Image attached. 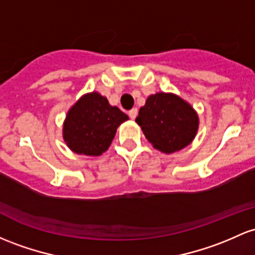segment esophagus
Returning a JSON list of instances; mask_svg holds the SVG:
<instances>
[{
	"label": "esophagus",
	"instance_id": "obj_1",
	"mask_svg": "<svg viewBox=\"0 0 255 255\" xmlns=\"http://www.w3.org/2000/svg\"><path fill=\"white\" fill-rule=\"evenodd\" d=\"M128 115H129V117L132 120H134L136 117V115H138V109H132V110H129V113H128Z\"/></svg>",
	"mask_w": 255,
	"mask_h": 255
}]
</instances>
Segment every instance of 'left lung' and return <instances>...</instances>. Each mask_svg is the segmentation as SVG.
<instances>
[{
	"label": "left lung",
	"instance_id": "obj_1",
	"mask_svg": "<svg viewBox=\"0 0 255 255\" xmlns=\"http://www.w3.org/2000/svg\"><path fill=\"white\" fill-rule=\"evenodd\" d=\"M135 122L153 149L167 155L191 144L200 125L197 113L186 100L164 92L149 96Z\"/></svg>",
	"mask_w": 255,
	"mask_h": 255
}]
</instances>
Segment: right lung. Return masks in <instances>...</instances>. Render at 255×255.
<instances>
[{
  "label": "right lung",
  "instance_id": "obj_1",
  "mask_svg": "<svg viewBox=\"0 0 255 255\" xmlns=\"http://www.w3.org/2000/svg\"><path fill=\"white\" fill-rule=\"evenodd\" d=\"M128 116L98 92L83 94L69 109L63 123V139L72 152L100 156Z\"/></svg>",
  "mask_w": 255,
  "mask_h": 255
}]
</instances>
